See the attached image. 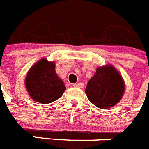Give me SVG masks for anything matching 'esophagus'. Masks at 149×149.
Here are the masks:
<instances>
[{
	"label": "esophagus",
	"mask_w": 149,
	"mask_h": 149,
	"mask_svg": "<svg viewBox=\"0 0 149 149\" xmlns=\"http://www.w3.org/2000/svg\"><path fill=\"white\" fill-rule=\"evenodd\" d=\"M73 86L75 88H82L84 87V84L83 83H75L73 84Z\"/></svg>",
	"instance_id": "obj_1"
}]
</instances>
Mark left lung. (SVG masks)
<instances>
[{
  "mask_svg": "<svg viewBox=\"0 0 149 149\" xmlns=\"http://www.w3.org/2000/svg\"><path fill=\"white\" fill-rule=\"evenodd\" d=\"M125 84L119 71L113 65L97 68L85 89L88 100L99 108H112L123 97Z\"/></svg>",
  "mask_w": 149,
  "mask_h": 149,
  "instance_id": "obj_1",
  "label": "left lung"
}]
</instances>
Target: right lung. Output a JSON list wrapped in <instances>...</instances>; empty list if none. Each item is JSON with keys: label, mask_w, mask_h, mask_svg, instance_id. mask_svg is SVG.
<instances>
[{"label": "right lung", "mask_w": 149, "mask_h": 149, "mask_svg": "<svg viewBox=\"0 0 149 149\" xmlns=\"http://www.w3.org/2000/svg\"><path fill=\"white\" fill-rule=\"evenodd\" d=\"M30 97L41 104H49L62 96L65 85L55 71V63L41 58L27 71L24 80Z\"/></svg>", "instance_id": "add662e5"}]
</instances>
